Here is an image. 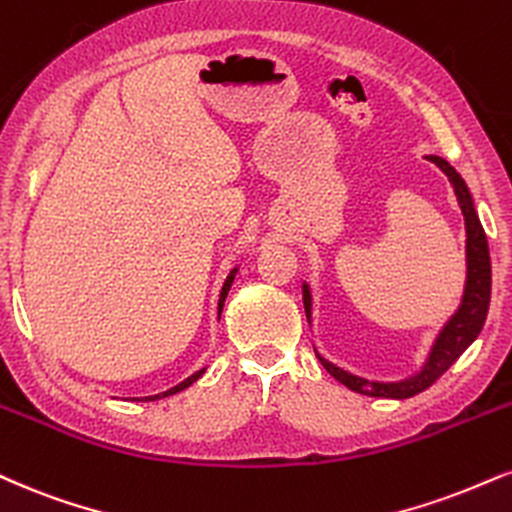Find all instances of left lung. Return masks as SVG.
<instances>
[{"label":"left lung","mask_w":512,"mask_h":512,"mask_svg":"<svg viewBox=\"0 0 512 512\" xmlns=\"http://www.w3.org/2000/svg\"><path fill=\"white\" fill-rule=\"evenodd\" d=\"M429 162H434L439 169L446 174L451 181L453 193L458 197L460 212L465 217V286L463 295H460V303L455 307V312L446 319V324L441 326L439 334L434 336L432 346L427 350V357L420 365L417 372L408 374L405 379L398 381H377V379H365L357 377V374L348 372V369L334 365L331 360L319 353H315L322 362L326 372L331 374L336 381H341L343 386H348L350 391L365 393V396L374 398H410L422 393L424 389L434 384L436 379L446 372L448 367L472 346L474 338L482 331L486 312H489V300H491V260H489V243H486V233L482 229V221H479L477 207H474V197L467 188L465 178L453 169L446 159L439 155H427ZM303 303H305V315L307 322L312 324V288L310 283L303 281Z\"/></svg>","instance_id":"obj_1"}]
</instances>
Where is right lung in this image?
Here are the masks:
<instances>
[{"instance_id":"right-lung-1","label":"right lung","mask_w":512,"mask_h":512,"mask_svg":"<svg viewBox=\"0 0 512 512\" xmlns=\"http://www.w3.org/2000/svg\"><path fill=\"white\" fill-rule=\"evenodd\" d=\"M238 264L236 267L231 269L229 272V276H226V281H224V286H221V291H219V303H217V317H221V310H224V303H226V295H229V291H231V286H233V279H236V274H238ZM207 372V367H202V369H197L195 374H190L188 379H183L181 384H176V386H171L169 391H162V393H155V396H145V398H133V400H140V403H150V400H162V398H166V396H174V393H178V391H183V389H188V386H193L197 379L202 377V374Z\"/></svg>"}]
</instances>
